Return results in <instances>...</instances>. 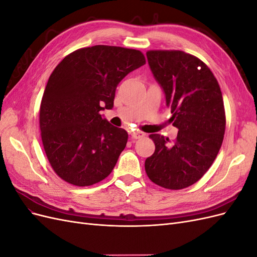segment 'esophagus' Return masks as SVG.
I'll return each instance as SVG.
<instances>
[{
    "label": "esophagus",
    "mask_w": 257,
    "mask_h": 257,
    "mask_svg": "<svg viewBox=\"0 0 257 257\" xmlns=\"http://www.w3.org/2000/svg\"><path fill=\"white\" fill-rule=\"evenodd\" d=\"M131 136L133 139H139V138H143L146 136L145 133H143V132H139V131H136V132H132L131 133Z\"/></svg>",
    "instance_id": "obj_1"
}]
</instances>
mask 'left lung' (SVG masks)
I'll return each mask as SVG.
<instances>
[{
  "instance_id": "1",
  "label": "left lung",
  "mask_w": 257,
  "mask_h": 257,
  "mask_svg": "<svg viewBox=\"0 0 257 257\" xmlns=\"http://www.w3.org/2000/svg\"><path fill=\"white\" fill-rule=\"evenodd\" d=\"M148 63L165 93L177 139L151 134L155 151L145 162L150 180L181 190L197 182L212 165L225 133L223 96L210 68L180 50H150Z\"/></svg>"
}]
</instances>
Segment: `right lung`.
Listing matches in <instances>:
<instances>
[{"instance_id": "add662e5", "label": "right lung", "mask_w": 257, "mask_h": 257, "mask_svg": "<svg viewBox=\"0 0 257 257\" xmlns=\"http://www.w3.org/2000/svg\"><path fill=\"white\" fill-rule=\"evenodd\" d=\"M145 63L139 50L96 45L69 53L54 68L40 127L50 165L64 181L88 186L112 172L128 135L99 111L111 109L116 85Z\"/></svg>"}]
</instances>
